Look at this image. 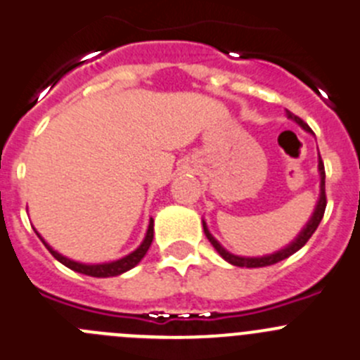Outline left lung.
Masks as SVG:
<instances>
[{
	"mask_svg": "<svg viewBox=\"0 0 360 360\" xmlns=\"http://www.w3.org/2000/svg\"><path fill=\"white\" fill-rule=\"evenodd\" d=\"M288 119H291L293 122H297L298 126L302 127L304 131H307V133L314 134L311 131V127L307 126V124L304 122V120L300 119V117L293 115L291 112H286ZM318 172H320V197H318V202L316 206H314V211H312L311 218L307 220V224H305L304 227H302L300 233L297 234V238H295L291 243H288L286 247L281 248V250L274 252V254H266V256H257V257H245V256H236V254H233V252H229L227 248H224L220 245V241L217 240V238L213 236V234L210 233V229H207V224L206 220H202V227H204V234H206V238L210 240V243L213 245L214 250L220 254L224 259L227 261V263H231L233 266H240V268H263V266H270V264H275L278 263V261L286 259V257L293 256L295 252L300 250L302 247H304L305 243L309 241V238L314 234V231L318 229V226H320L321 218H323V213H325V207H327V197H325V167H323V161H321V156L318 154Z\"/></svg>",
	"mask_w": 360,
	"mask_h": 360,
	"instance_id": "1",
	"label": "left lung"
}]
</instances>
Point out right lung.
Wrapping results in <instances>:
<instances>
[{"label":"right lung","mask_w":360,"mask_h":360,"mask_svg":"<svg viewBox=\"0 0 360 360\" xmlns=\"http://www.w3.org/2000/svg\"><path fill=\"white\" fill-rule=\"evenodd\" d=\"M35 233H37V236L40 238V241H42V243L46 245V248H48V250L51 252L53 257H55L56 261H60V263H62V264H65L67 268H70V270H74V271H78V274L90 275V277L106 278V277H117V275L126 274L127 270L134 268V266H136V264L140 263V261L143 259V256H146L147 250H149L150 243H153V238H154V220H153V218H150V220H149V227H147L146 238H143V241L139 245V247L134 248L133 252H129L127 256L120 257V259H115V261H108V263H79V261L69 259V257L62 256L60 252H56L55 248H53L51 245L48 243V241L44 240V238L39 234V231L35 229Z\"/></svg>","instance_id":"1"}]
</instances>
